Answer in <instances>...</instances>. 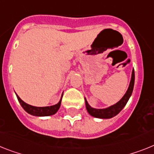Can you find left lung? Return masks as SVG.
<instances>
[{
	"instance_id": "8db88e82",
	"label": "left lung",
	"mask_w": 154,
	"mask_h": 154,
	"mask_svg": "<svg viewBox=\"0 0 154 154\" xmlns=\"http://www.w3.org/2000/svg\"><path fill=\"white\" fill-rule=\"evenodd\" d=\"M134 84H135V71H134V69H133L132 73H131V81H130V84H129V87L126 93L125 94V95L122 97V99L118 103L108 107V108H106V109H95V108H92V107L89 106L86 99H85L86 109H87L89 114L94 117L102 119H109L115 117L116 115L118 114L122 110V109L127 104L129 98L131 97V94H132Z\"/></svg>"
}]
</instances>
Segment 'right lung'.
Returning <instances> with one entry per match:
<instances>
[{
  "label": "right lung",
  "instance_id": "add662e5",
  "mask_svg": "<svg viewBox=\"0 0 154 154\" xmlns=\"http://www.w3.org/2000/svg\"><path fill=\"white\" fill-rule=\"evenodd\" d=\"M17 96V99L19 100L20 105L22 106L24 110L26 111L27 113H29L31 115H33V116H37V117H45V116H51V115L55 114L58 110H59L60 105H61V101L62 98H63V95H62L61 99L60 101L55 104L54 106H45V107H37L29 105L26 103L25 102H23L20 98L19 97V95H16Z\"/></svg>",
  "mask_w": 154,
  "mask_h": 154
}]
</instances>
